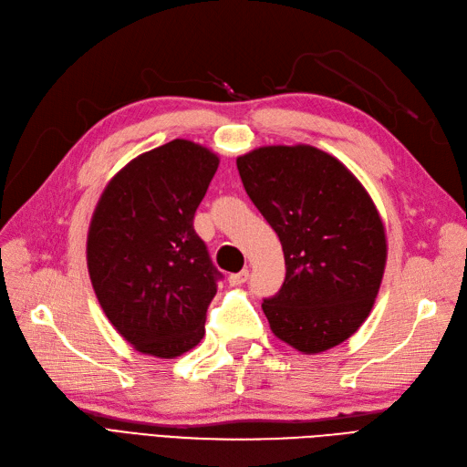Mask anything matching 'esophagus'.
Here are the masks:
<instances>
[{
    "label": "esophagus",
    "mask_w": 467,
    "mask_h": 467,
    "mask_svg": "<svg viewBox=\"0 0 467 467\" xmlns=\"http://www.w3.org/2000/svg\"><path fill=\"white\" fill-rule=\"evenodd\" d=\"M248 269H243V272L240 274H233L231 277H229V283L233 285V287H238V285H243V283H246V279H248Z\"/></svg>",
    "instance_id": "obj_1"
}]
</instances>
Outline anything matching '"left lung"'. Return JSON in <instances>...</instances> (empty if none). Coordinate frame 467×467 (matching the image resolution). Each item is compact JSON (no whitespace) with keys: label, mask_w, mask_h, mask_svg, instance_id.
I'll list each match as a JSON object with an SVG mask.
<instances>
[{"label":"left lung","mask_w":467,"mask_h":467,"mask_svg":"<svg viewBox=\"0 0 467 467\" xmlns=\"http://www.w3.org/2000/svg\"><path fill=\"white\" fill-rule=\"evenodd\" d=\"M252 203L277 233L285 281L262 303L272 332L300 353L336 348L367 320L386 265L368 192L312 145H269L236 159Z\"/></svg>","instance_id":"8db88e82"}]
</instances>
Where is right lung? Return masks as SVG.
Returning <instances> with one entry per match:
<instances>
[{
	"instance_id": "1",
	"label": "right lung",
	"mask_w": 467,
	"mask_h": 467,
	"mask_svg": "<svg viewBox=\"0 0 467 467\" xmlns=\"http://www.w3.org/2000/svg\"><path fill=\"white\" fill-rule=\"evenodd\" d=\"M219 157L172 140L130 161L95 207L87 267L99 303L135 349L174 358L205 334L221 274L193 231Z\"/></svg>"
}]
</instances>
